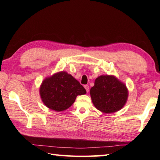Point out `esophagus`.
I'll use <instances>...</instances> for the list:
<instances>
[{
  "label": "esophagus",
  "instance_id": "esophagus-1",
  "mask_svg": "<svg viewBox=\"0 0 160 160\" xmlns=\"http://www.w3.org/2000/svg\"><path fill=\"white\" fill-rule=\"evenodd\" d=\"M84 89H86L87 92V93L89 92V85H87V84H86V85H84Z\"/></svg>",
  "mask_w": 160,
  "mask_h": 160
}]
</instances>
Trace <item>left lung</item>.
<instances>
[{"instance_id": "obj_1", "label": "left lung", "mask_w": 160, "mask_h": 160, "mask_svg": "<svg viewBox=\"0 0 160 160\" xmlns=\"http://www.w3.org/2000/svg\"><path fill=\"white\" fill-rule=\"evenodd\" d=\"M128 89L125 84L114 76H100L91 88L92 102L97 109L111 113L122 108L127 102Z\"/></svg>"}]
</instances>
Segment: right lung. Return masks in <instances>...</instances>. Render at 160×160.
Instances as JSON below:
<instances>
[{
    "label": "right lung",
    "mask_w": 160,
    "mask_h": 160,
    "mask_svg": "<svg viewBox=\"0 0 160 160\" xmlns=\"http://www.w3.org/2000/svg\"><path fill=\"white\" fill-rule=\"evenodd\" d=\"M87 93L85 89L77 80L60 71L46 78L40 87V95L47 107L56 111H62L69 108L78 95Z\"/></svg>",
    "instance_id": "right-lung-1"
}]
</instances>
